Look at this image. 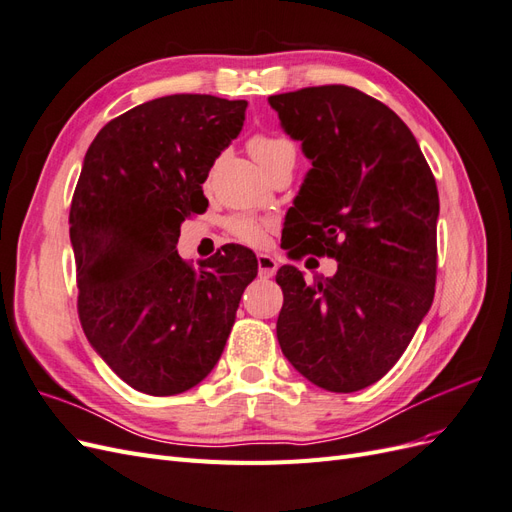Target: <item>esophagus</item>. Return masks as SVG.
<instances>
[{"label":"esophagus","instance_id":"esophagus-1","mask_svg":"<svg viewBox=\"0 0 512 512\" xmlns=\"http://www.w3.org/2000/svg\"><path fill=\"white\" fill-rule=\"evenodd\" d=\"M258 260V273L260 277H273L275 271H277V260L269 254H258L256 256Z\"/></svg>","mask_w":512,"mask_h":512}]
</instances>
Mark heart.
<instances>
[{"mask_svg": "<svg viewBox=\"0 0 512 512\" xmlns=\"http://www.w3.org/2000/svg\"><path fill=\"white\" fill-rule=\"evenodd\" d=\"M247 149H250L252 158L260 164L265 173L282 164V162H294L297 156V149L284 136L277 134H254L250 141H247ZM228 232L235 239H239L245 245L262 247L269 239V230L273 228L271 220L265 218H254V215H232L226 222Z\"/></svg>", "mask_w": 512, "mask_h": 512, "instance_id": "obj_1", "label": "heart"}]
</instances>
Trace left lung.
<instances>
[{
    "label": "left lung",
    "instance_id": "1",
    "mask_svg": "<svg viewBox=\"0 0 512 512\" xmlns=\"http://www.w3.org/2000/svg\"><path fill=\"white\" fill-rule=\"evenodd\" d=\"M282 128L312 168L286 215L305 254L337 260L333 277L305 282L282 267L277 342L324 391L378 382L429 312L438 273V185L410 128L389 106L348 85L271 96Z\"/></svg>",
    "mask_w": 512,
    "mask_h": 512
}]
</instances>
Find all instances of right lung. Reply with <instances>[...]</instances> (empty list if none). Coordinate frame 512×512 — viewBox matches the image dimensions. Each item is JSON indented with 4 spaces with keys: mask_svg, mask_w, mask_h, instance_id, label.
<instances>
[{
    "mask_svg": "<svg viewBox=\"0 0 512 512\" xmlns=\"http://www.w3.org/2000/svg\"><path fill=\"white\" fill-rule=\"evenodd\" d=\"M245 108L207 94L158 98L108 121L85 153L70 205L79 320L141 393L179 395L209 376L258 273L241 245L198 269L177 254L181 222L207 211L203 183Z\"/></svg>",
    "mask_w": 512,
    "mask_h": 512,
    "instance_id": "1",
    "label": "right lung"
}]
</instances>
